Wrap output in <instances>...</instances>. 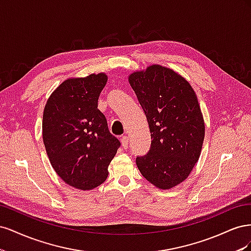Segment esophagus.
<instances>
[{"label": "esophagus", "instance_id": "obj_1", "mask_svg": "<svg viewBox=\"0 0 251 251\" xmlns=\"http://www.w3.org/2000/svg\"><path fill=\"white\" fill-rule=\"evenodd\" d=\"M121 142H123L124 149H127V146H128V137H127L126 135H124L123 137H121Z\"/></svg>", "mask_w": 251, "mask_h": 251}]
</instances>
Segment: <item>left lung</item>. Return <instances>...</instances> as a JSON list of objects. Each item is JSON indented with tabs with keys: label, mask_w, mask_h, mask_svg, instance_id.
I'll list each match as a JSON object with an SVG mask.
<instances>
[{
	"label": "left lung",
	"mask_w": 251,
	"mask_h": 251,
	"mask_svg": "<svg viewBox=\"0 0 251 251\" xmlns=\"http://www.w3.org/2000/svg\"><path fill=\"white\" fill-rule=\"evenodd\" d=\"M128 81L146 114L151 143L137 156L142 176L169 189L184 181L200 157L205 126L195 91L178 73L159 65L134 72Z\"/></svg>",
	"instance_id": "1"
}]
</instances>
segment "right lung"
<instances>
[{"label":"right lung","instance_id":"add662e5","mask_svg":"<svg viewBox=\"0 0 251 251\" xmlns=\"http://www.w3.org/2000/svg\"><path fill=\"white\" fill-rule=\"evenodd\" d=\"M104 73L65 80L44 109L43 140L53 169L67 184L89 191L107 179L120 141L98 110Z\"/></svg>","mask_w":251,"mask_h":251}]
</instances>
